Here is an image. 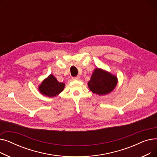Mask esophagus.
Returning a JSON list of instances; mask_svg holds the SVG:
<instances>
[{
  "mask_svg": "<svg viewBox=\"0 0 157 157\" xmlns=\"http://www.w3.org/2000/svg\"><path fill=\"white\" fill-rule=\"evenodd\" d=\"M79 79H80V76H78L76 77H74V78H72L73 80H79Z\"/></svg>",
  "mask_w": 157,
  "mask_h": 157,
  "instance_id": "esophagus-1",
  "label": "esophagus"
}]
</instances>
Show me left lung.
Returning <instances> with one entry per match:
<instances>
[{"label": "left lung", "mask_w": 157, "mask_h": 157, "mask_svg": "<svg viewBox=\"0 0 157 157\" xmlns=\"http://www.w3.org/2000/svg\"><path fill=\"white\" fill-rule=\"evenodd\" d=\"M117 83L118 79L116 76L103 69L97 68L88 81V86L94 94L104 95L111 92Z\"/></svg>", "instance_id": "left-lung-1"}]
</instances>
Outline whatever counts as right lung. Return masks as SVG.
Returning a JSON list of instances; mask_svg holds the SVG:
<instances>
[{
  "instance_id": "add662e5",
  "label": "right lung",
  "mask_w": 157,
  "mask_h": 157,
  "mask_svg": "<svg viewBox=\"0 0 157 157\" xmlns=\"http://www.w3.org/2000/svg\"><path fill=\"white\" fill-rule=\"evenodd\" d=\"M65 87V84L60 83L50 74L47 78L44 79L39 86V90L41 94L46 97H53L61 93Z\"/></svg>"
}]
</instances>
